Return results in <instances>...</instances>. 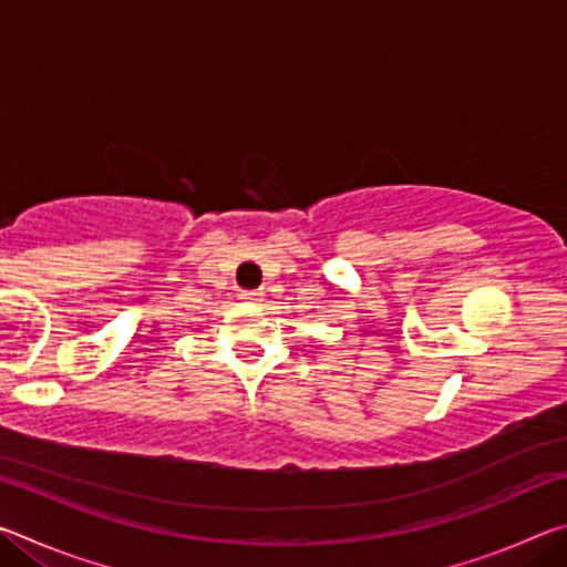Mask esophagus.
I'll return each mask as SVG.
<instances>
[{
    "mask_svg": "<svg viewBox=\"0 0 567 567\" xmlns=\"http://www.w3.org/2000/svg\"><path fill=\"white\" fill-rule=\"evenodd\" d=\"M262 297V292H257V290H252V292H243V300H260Z\"/></svg>",
    "mask_w": 567,
    "mask_h": 567,
    "instance_id": "34e87169",
    "label": "esophagus"
}]
</instances>
